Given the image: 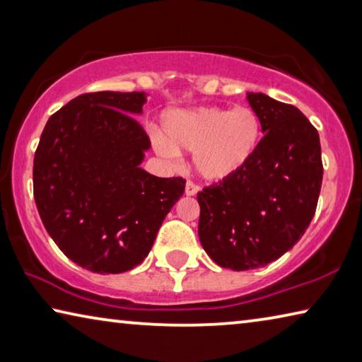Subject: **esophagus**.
Returning a JSON list of instances; mask_svg holds the SVG:
<instances>
[{"label":"esophagus","instance_id":"esophagus-1","mask_svg":"<svg viewBox=\"0 0 362 362\" xmlns=\"http://www.w3.org/2000/svg\"><path fill=\"white\" fill-rule=\"evenodd\" d=\"M198 192H199V188L196 187L193 182H187V185H185V194L187 196H194Z\"/></svg>","mask_w":362,"mask_h":362}]
</instances>
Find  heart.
Segmentation results:
<instances>
[{
	"label": "heart",
	"instance_id": "b5f03b06",
	"mask_svg": "<svg viewBox=\"0 0 362 362\" xmlns=\"http://www.w3.org/2000/svg\"><path fill=\"white\" fill-rule=\"evenodd\" d=\"M164 132L166 139L155 137L159 155L174 159L180 150L193 151L196 174L222 182L252 159L262 139V122L247 107L177 110L164 118Z\"/></svg>",
	"mask_w": 362,
	"mask_h": 362
}]
</instances>
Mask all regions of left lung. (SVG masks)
<instances>
[{"label": "left lung", "instance_id": "obj_1", "mask_svg": "<svg viewBox=\"0 0 362 362\" xmlns=\"http://www.w3.org/2000/svg\"><path fill=\"white\" fill-rule=\"evenodd\" d=\"M262 122L259 148L230 179L198 193V235L222 268L265 267L300 241L322 183L320 134L297 107L247 93Z\"/></svg>", "mask_w": 362, "mask_h": 362}]
</instances>
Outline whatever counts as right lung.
<instances>
[{
	"label": "right lung",
	"mask_w": 362,
	"mask_h": 362,
	"mask_svg": "<svg viewBox=\"0 0 362 362\" xmlns=\"http://www.w3.org/2000/svg\"><path fill=\"white\" fill-rule=\"evenodd\" d=\"M145 93L78 95L47 119L33 159V194L59 249L93 273L140 265L185 192L140 164L150 139L134 116Z\"/></svg>",
	"instance_id": "right-lung-1"
}]
</instances>
